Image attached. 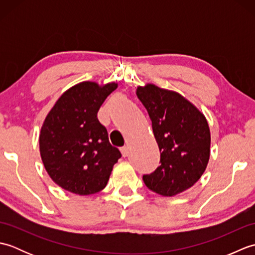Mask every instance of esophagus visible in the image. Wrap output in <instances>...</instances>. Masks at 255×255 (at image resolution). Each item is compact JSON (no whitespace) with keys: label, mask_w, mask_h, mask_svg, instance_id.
Returning a JSON list of instances; mask_svg holds the SVG:
<instances>
[{"label":"esophagus","mask_w":255,"mask_h":255,"mask_svg":"<svg viewBox=\"0 0 255 255\" xmlns=\"http://www.w3.org/2000/svg\"><path fill=\"white\" fill-rule=\"evenodd\" d=\"M121 151H122L123 156H128V154H129V148L127 147V145H124V147H122Z\"/></svg>","instance_id":"1"}]
</instances>
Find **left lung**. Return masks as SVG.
Returning <instances> with one entry per match:
<instances>
[{
    "label": "left lung",
    "mask_w": 255,
    "mask_h": 255,
    "mask_svg": "<svg viewBox=\"0 0 255 255\" xmlns=\"http://www.w3.org/2000/svg\"><path fill=\"white\" fill-rule=\"evenodd\" d=\"M137 95L147 108L161 151V165L143 175L149 189L175 196L196 183L210 156V129L204 114L175 91L147 83Z\"/></svg>",
    "instance_id": "8db88e82"
}]
</instances>
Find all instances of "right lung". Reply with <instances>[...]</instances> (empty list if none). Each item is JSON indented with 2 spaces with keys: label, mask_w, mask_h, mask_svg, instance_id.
Masks as SVG:
<instances>
[{
  "label": "right lung",
  "mask_w": 255,
  "mask_h": 255,
  "mask_svg": "<svg viewBox=\"0 0 255 255\" xmlns=\"http://www.w3.org/2000/svg\"><path fill=\"white\" fill-rule=\"evenodd\" d=\"M117 86L92 81L75 84L63 92L42 123V163L51 180L68 192L84 196L102 191L122 156L97 119L100 107Z\"/></svg>",
  "instance_id": "add662e5"
}]
</instances>
